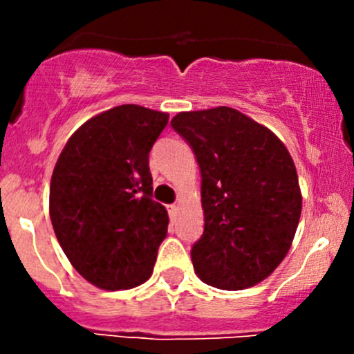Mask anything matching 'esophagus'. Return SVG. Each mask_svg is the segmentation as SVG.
<instances>
[{
    "label": "esophagus",
    "instance_id": "esophagus-1",
    "mask_svg": "<svg viewBox=\"0 0 354 354\" xmlns=\"http://www.w3.org/2000/svg\"><path fill=\"white\" fill-rule=\"evenodd\" d=\"M178 210H180V207H178L176 203H173V205H167V212H169L171 219H176V216H178Z\"/></svg>",
    "mask_w": 354,
    "mask_h": 354
}]
</instances>
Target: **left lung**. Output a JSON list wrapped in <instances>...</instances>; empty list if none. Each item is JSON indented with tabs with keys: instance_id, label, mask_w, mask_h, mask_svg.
I'll use <instances>...</instances> for the list:
<instances>
[{
	"instance_id": "obj_1",
	"label": "left lung",
	"mask_w": 354,
	"mask_h": 354,
	"mask_svg": "<svg viewBox=\"0 0 354 354\" xmlns=\"http://www.w3.org/2000/svg\"><path fill=\"white\" fill-rule=\"evenodd\" d=\"M171 127L202 174L203 234L195 274L214 288L255 286L283 262L301 216L295 162L283 142L233 108L178 113Z\"/></svg>"
}]
</instances>
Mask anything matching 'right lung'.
I'll return each mask as SVG.
<instances>
[{"label":"right lung","mask_w":354,"mask_h":354,"mask_svg":"<svg viewBox=\"0 0 354 354\" xmlns=\"http://www.w3.org/2000/svg\"><path fill=\"white\" fill-rule=\"evenodd\" d=\"M169 114L123 104L85 121L58 157L49 216L78 274L108 291L145 283L167 234L152 200L149 152Z\"/></svg>","instance_id":"obj_1"}]
</instances>
